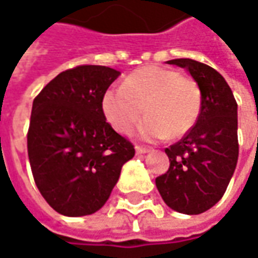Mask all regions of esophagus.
<instances>
[{
    "label": "esophagus",
    "mask_w": 258,
    "mask_h": 258,
    "mask_svg": "<svg viewBox=\"0 0 258 258\" xmlns=\"http://www.w3.org/2000/svg\"><path fill=\"white\" fill-rule=\"evenodd\" d=\"M149 149L147 147H143V146H136V153L137 154H146V153H149Z\"/></svg>",
    "instance_id": "34e87169"
}]
</instances>
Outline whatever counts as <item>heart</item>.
<instances>
[{
    "mask_svg": "<svg viewBox=\"0 0 258 258\" xmlns=\"http://www.w3.org/2000/svg\"><path fill=\"white\" fill-rule=\"evenodd\" d=\"M202 107L201 88L192 78L162 66H146L128 75L122 86L109 89L102 109L119 134H130L144 114L140 125L146 140L180 137L198 121Z\"/></svg>",
    "mask_w": 258,
    "mask_h": 258,
    "instance_id": "obj_1",
    "label": "heart"
}]
</instances>
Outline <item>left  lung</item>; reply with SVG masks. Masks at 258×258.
Listing matches in <instances>:
<instances>
[{
    "mask_svg": "<svg viewBox=\"0 0 258 258\" xmlns=\"http://www.w3.org/2000/svg\"><path fill=\"white\" fill-rule=\"evenodd\" d=\"M201 88L202 107L196 124L177 143L164 149L169 170L156 177L166 205L198 215L224 196L238 160L237 102L225 79L214 68L194 59H173Z\"/></svg>",
    "mask_w": 258,
    "mask_h": 258,
    "instance_id": "obj_1",
    "label": "left lung"
}]
</instances>
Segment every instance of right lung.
I'll return each mask as SVG.
<instances>
[{"label": "right lung", "instance_id": "add662e5", "mask_svg": "<svg viewBox=\"0 0 258 258\" xmlns=\"http://www.w3.org/2000/svg\"><path fill=\"white\" fill-rule=\"evenodd\" d=\"M121 72L82 64L59 73L33 101L27 133L36 186L56 212L91 215L105 205L133 143L107 122L102 99Z\"/></svg>", "mask_w": 258, "mask_h": 258}]
</instances>
